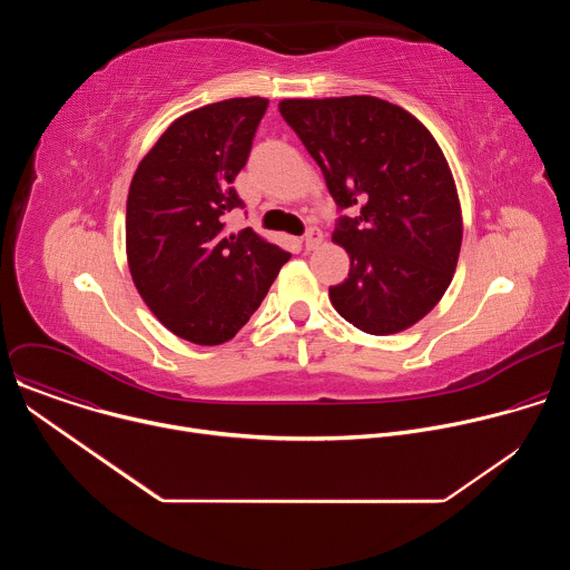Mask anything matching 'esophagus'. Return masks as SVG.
<instances>
[{"label":"esophagus","mask_w":570,"mask_h":570,"mask_svg":"<svg viewBox=\"0 0 570 570\" xmlns=\"http://www.w3.org/2000/svg\"><path fill=\"white\" fill-rule=\"evenodd\" d=\"M322 243V232L317 229V227H308L306 229V234H304V246L308 248V250H313V248H317Z\"/></svg>","instance_id":"obj_1"}]
</instances>
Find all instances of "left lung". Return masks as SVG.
I'll return each mask as SVG.
<instances>
[{
    "label": "left lung",
    "instance_id": "left-lung-1",
    "mask_svg": "<svg viewBox=\"0 0 570 570\" xmlns=\"http://www.w3.org/2000/svg\"><path fill=\"white\" fill-rule=\"evenodd\" d=\"M284 121L322 169L343 214L332 234L350 275L330 288L356 330L413 327L449 288L462 214L446 157L411 112L376 97L284 99Z\"/></svg>",
    "mask_w": 570,
    "mask_h": 570
}]
</instances>
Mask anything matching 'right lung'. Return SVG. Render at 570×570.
<instances>
[{"mask_svg": "<svg viewBox=\"0 0 570 570\" xmlns=\"http://www.w3.org/2000/svg\"><path fill=\"white\" fill-rule=\"evenodd\" d=\"M268 99H227L176 119L144 155L126 203L132 282L176 336L220 345L250 320L291 255L250 227L225 232L246 207L234 178L246 167Z\"/></svg>", "mask_w": 570, "mask_h": 570, "instance_id": "add662e5", "label": "right lung"}]
</instances>
